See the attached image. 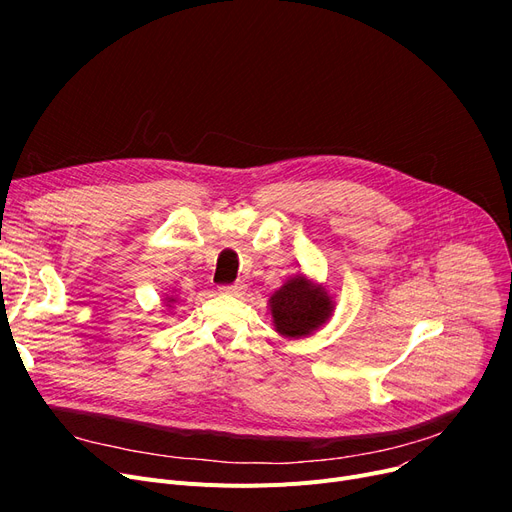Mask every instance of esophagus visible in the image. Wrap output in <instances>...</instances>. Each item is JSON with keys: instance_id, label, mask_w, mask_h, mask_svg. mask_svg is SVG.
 <instances>
[{"instance_id": "1", "label": "esophagus", "mask_w": 512, "mask_h": 512, "mask_svg": "<svg viewBox=\"0 0 512 512\" xmlns=\"http://www.w3.org/2000/svg\"><path fill=\"white\" fill-rule=\"evenodd\" d=\"M245 290H247V286L242 284V282L220 286V292H222V294H232V297H240V294H245Z\"/></svg>"}]
</instances>
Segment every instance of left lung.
I'll list each match as a JSON object with an SVG mask.
<instances>
[{
	"label": "left lung",
	"instance_id": "8db88e82",
	"mask_svg": "<svg viewBox=\"0 0 512 512\" xmlns=\"http://www.w3.org/2000/svg\"><path fill=\"white\" fill-rule=\"evenodd\" d=\"M270 311L278 334L297 340L317 332L332 317L334 301L324 286L299 274L284 282L272 297Z\"/></svg>",
	"mask_w": 512,
	"mask_h": 512
}]
</instances>
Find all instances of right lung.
Returning a JSON list of instances; mask_svg holds the SVG:
<instances>
[{"label":"right lung","instance_id":"add662e5","mask_svg":"<svg viewBox=\"0 0 512 512\" xmlns=\"http://www.w3.org/2000/svg\"><path fill=\"white\" fill-rule=\"evenodd\" d=\"M174 301H176V299H168V303H174Z\"/></svg>","mask_w":512,"mask_h":512}]
</instances>
